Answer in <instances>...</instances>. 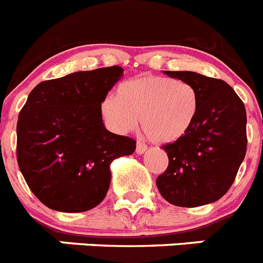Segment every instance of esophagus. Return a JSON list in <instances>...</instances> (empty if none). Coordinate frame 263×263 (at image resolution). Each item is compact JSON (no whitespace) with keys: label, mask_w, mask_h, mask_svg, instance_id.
<instances>
[{"label":"esophagus","mask_w":263,"mask_h":263,"mask_svg":"<svg viewBox=\"0 0 263 263\" xmlns=\"http://www.w3.org/2000/svg\"><path fill=\"white\" fill-rule=\"evenodd\" d=\"M145 151H146L145 144L140 143V141H137V144H136V153H137V155H143Z\"/></svg>","instance_id":"obj_1"}]
</instances>
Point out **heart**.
Returning <instances> with one entry per match:
<instances>
[{
	"mask_svg": "<svg viewBox=\"0 0 263 263\" xmlns=\"http://www.w3.org/2000/svg\"><path fill=\"white\" fill-rule=\"evenodd\" d=\"M99 110L108 129L128 134L139 123L157 144L178 141L190 131L199 112V94L186 81L143 76L119 85L118 96L107 94Z\"/></svg>",
	"mask_w": 263,
	"mask_h": 263,
	"instance_id": "b5f03b06",
	"label": "heart"
}]
</instances>
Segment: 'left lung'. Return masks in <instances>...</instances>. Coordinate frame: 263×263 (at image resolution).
Listing matches in <instances>:
<instances>
[{"label": "left lung", "instance_id": "left-lung-1", "mask_svg": "<svg viewBox=\"0 0 263 263\" xmlns=\"http://www.w3.org/2000/svg\"><path fill=\"white\" fill-rule=\"evenodd\" d=\"M164 73L195 86L199 112L187 134L162 146L169 165L156 184L174 205L214 203L229 190L247 153L245 106L223 80L187 70Z\"/></svg>", "mask_w": 263, "mask_h": 263}]
</instances>
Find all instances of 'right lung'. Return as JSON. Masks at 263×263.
Masks as SVG:
<instances>
[{"label":"right lung","mask_w":263,"mask_h":263,"mask_svg":"<svg viewBox=\"0 0 263 263\" xmlns=\"http://www.w3.org/2000/svg\"><path fill=\"white\" fill-rule=\"evenodd\" d=\"M123 76L108 67L40 82L16 123V160L40 202L60 212H84L105 199L111 162L136 141L107 131L99 105Z\"/></svg>","instance_id":"obj_1"}]
</instances>
